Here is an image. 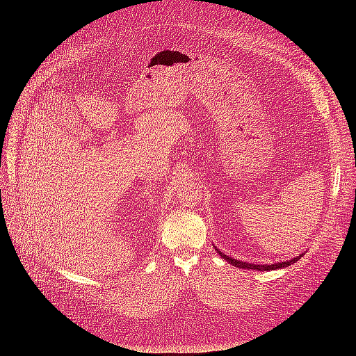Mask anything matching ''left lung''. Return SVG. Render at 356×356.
<instances>
[{
    "instance_id": "left-lung-1",
    "label": "left lung",
    "mask_w": 356,
    "mask_h": 356,
    "mask_svg": "<svg viewBox=\"0 0 356 356\" xmlns=\"http://www.w3.org/2000/svg\"><path fill=\"white\" fill-rule=\"evenodd\" d=\"M217 252L224 258L225 261H229V263H230V264H233L234 267H239V268H248V270H250V268H252V270H258V272L276 270V268L288 267V266H291L293 263L298 261V260H300V257H303V254H298L297 257L291 258V260H288V261H279V263H273V264H252V263H245V261L236 260V258H232V257H229V255H225V254H222V252H221V251H218V250H217Z\"/></svg>"
}]
</instances>
